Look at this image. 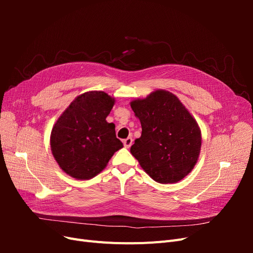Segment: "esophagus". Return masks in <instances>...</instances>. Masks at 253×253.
<instances>
[{"label": "esophagus", "mask_w": 253, "mask_h": 253, "mask_svg": "<svg viewBox=\"0 0 253 253\" xmlns=\"http://www.w3.org/2000/svg\"><path fill=\"white\" fill-rule=\"evenodd\" d=\"M132 144H133V139H132V137H127L126 139H125V140H124V145H125V148H126V149H128L129 147H131Z\"/></svg>", "instance_id": "obj_1"}]
</instances>
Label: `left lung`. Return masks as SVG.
Returning <instances> with one entry per match:
<instances>
[{
  "label": "left lung",
  "instance_id": "1",
  "mask_svg": "<svg viewBox=\"0 0 253 253\" xmlns=\"http://www.w3.org/2000/svg\"><path fill=\"white\" fill-rule=\"evenodd\" d=\"M129 104L142 128L131 153L144 172L159 183L185 178L196 165L202 147V132L194 117L165 89Z\"/></svg>",
  "mask_w": 253,
  "mask_h": 253
}]
</instances>
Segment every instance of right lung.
I'll return each instance as SVG.
<instances>
[{"instance_id": "right-lung-1", "label": "right lung", "mask_w": 253, "mask_h": 253, "mask_svg": "<svg viewBox=\"0 0 253 253\" xmlns=\"http://www.w3.org/2000/svg\"><path fill=\"white\" fill-rule=\"evenodd\" d=\"M115 98L89 90L68 105L53 125L50 149L59 167L76 179H90L108 165L115 152L124 148L116 138L109 116Z\"/></svg>"}]
</instances>
